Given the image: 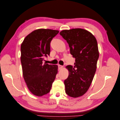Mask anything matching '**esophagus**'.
<instances>
[{"mask_svg":"<svg viewBox=\"0 0 120 120\" xmlns=\"http://www.w3.org/2000/svg\"><path fill=\"white\" fill-rule=\"evenodd\" d=\"M58 67H59V70H61V68H63V66H61V65H60V64H59L58 65Z\"/></svg>","mask_w":120,"mask_h":120,"instance_id":"obj_1","label":"esophagus"}]
</instances>
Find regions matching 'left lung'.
<instances>
[{"label":"left lung","mask_w":120,"mask_h":120,"mask_svg":"<svg viewBox=\"0 0 120 120\" xmlns=\"http://www.w3.org/2000/svg\"><path fill=\"white\" fill-rule=\"evenodd\" d=\"M60 34L75 59L74 68L66 67L69 75L64 81L65 90L69 96L77 98L86 92L95 74L99 56L97 41L90 32L82 28L64 30Z\"/></svg>","instance_id":"left-lung-1"}]
</instances>
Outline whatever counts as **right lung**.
Segmentation results:
<instances>
[{
  "label": "right lung",
  "instance_id": "add662e5",
  "mask_svg": "<svg viewBox=\"0 0 120 120\" xmlns=\"http://www.w3.org/2000/svg\"><path fill=\"white\" fill-rule=\"evenodd\" d=\"M59 31L38 29L27 35L21 45L23 76L29 90L37 96L49 93L57 73V65L43 64L49 56L50 43Z\"/></svg>",
  "mask_w": 120,
  "mask_h": 120
}]
</instances>
